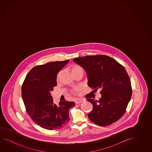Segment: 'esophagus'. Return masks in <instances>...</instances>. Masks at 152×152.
<instances>
[{"label": "esophagus", "instance_id": "obj_1", "mask_svg": "<svg viewBox=\"0 0 152 152\" xmlns=\"http://www.w3.org/2000/svg\"><path fill=\"white\" fill-rule=\"evenodd\" d=\"M84 102V100H82V99H77L75 100V103L76 104H78L81 103H83Z\"/></svg>", "mask_w": 152, "mask_h": 152}]
</instances>
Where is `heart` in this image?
<instances>
[{
  "instance_id": "heart-1",
  "label": "heart",
  "mask_w": 152,
  "mask_h": 152,
  "mask_svg": "<svg viewBox=\"0 0 152 152\" xmlns=\"http://www.w3.org/2000/svg\"><path fill=\"white\" fill-rule=\"evenodd\" d=\"M80 71H83V68L81 67L80 66L77 65H72L71 67V72L72 74L75 73V72H77ZM72 92L73 94H75V91H73Z\"/></svg>"
}]
</instances>
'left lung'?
<instances>
[{
    "label": "left lung",
    "mask_w": 152,
    "mask_h": 152,
    "mask_svg": "<svg viewBox=\"0 0 152 152\" xmlns=\"http://www.w3.org/2000/svg\"><path fill=\"white\" fill-rule=\"evenodd\" d=\"M73 61L86 72L88 86L94 91L101 90L99 100L87 99L94 106L88 114L89 119L102 126L117 121L126 113L132 94L131 81L126 69L107 55L86 56Z\"/></svg>",
    "instance_id": "8db88e82"
}]
</instances>
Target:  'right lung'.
I'll list each match as a JSON object with an SVG mask.
<instances>
[{"label": "right lung", "instance_id": "1", "mask_svg": "<svg viewBox=\"0 0 152 152\" xmlns=\"http://www.w3.org/2000/svg\"><path fill=\"white\" fill-rule=\"evenodd\" d=\"M69 60L37 65L29 71L22 86V97L26 111L31 120L47 130L60 129L69 120V110L73 102L53 103L50 92L57 85V75Z\"/></svg>", "mask_w": 152, "mask_h": 152}]
</instances>
